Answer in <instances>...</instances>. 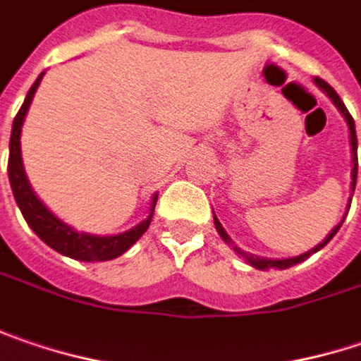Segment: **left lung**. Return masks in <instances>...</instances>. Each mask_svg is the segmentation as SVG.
Here are the masks:
<instances>
[{
  "label": "left lung",
  "mask_w": 361,
  "mask_h": 361,
  "mask_svg": "<svg viewBox=\"0 0 361 361\" xmlns=\"http://www.w3.org/2000/svg\"><path fill=\"white\" fill-rule=\"evenodd\" d=\"M314 85L321 90V92H325V96L335 104V108L339 110V114L345 118V122H348V128H350V145H351V163H353V167H351V192L355 190V181H357V137H355V124H353V118L350 116V112H348V108H345V104L341 102V97L337 96V92L329 85L327 81H323V79H319V77H314ZM350 204H351V196H350ZM348 204V206H350ZM345 216H348V210H345V214H343V219L339 221V224H335L333 228H331V233H329L327 237L321 241L319 245H314L310 251L307 253H300V255H296V257H284V259H271V257H259V255H253V253H247L243 251L241 247H237V245L231 241V237L226 235V231L223 228V224L219 223V219L214 216V226H216V231H219V235H221V239H223L224 243L231 245L233 247V251L239 255V257H243L247 264L251 265V267H255V269H288V267H292V265L296 264H302L305 259H308L312 253H317V251H321L325 245L337 235V231L341 228V224L345 221Z\"/></svg>",
  "instance_id": "left-lung-1"
}]
</instances>
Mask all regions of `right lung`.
<instances>
[{
    "instance_id": "1",
    "label": "right lung",
    "mask_w": 361,
    "mask_h": 361,
    "mask_svg": "<svg viewBox=\"0 0 361 361\" xmlns=\"http://www.w3.org/2000/svg\"><path fill=\"white\" fill-rule=\"evenodd\" d=\"M44 77V71L38 75V79L34 81L28 96L24 99L20 112L13 118L11 124V137H10V161H8V176H10V185L13 192V198L18 208L22 210L24 219L34 233L54 249L56 253L71 257L77 262H110L116 259L122 253H126L138 239L145 235V231L149 228L151 219H153V210L157 204V194L151 198L149 206V214L147 219L137 226H133L130 231L118 233V235H92V233H83L77 231L71 224L63 223L59 216H54L53 212L40 202V198L34 194L32 185L26 178L24 171V163H22V126H24V118L28 114V108L32 104V97Z\"/></svg>"
}]
</instances>
